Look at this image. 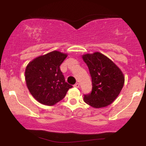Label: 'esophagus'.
Listing matches in <instances>:
<instances>
[{"label": "esophagus", "mask_w": 146, "mask_h": 146, "mask_svg": "<svg viewBox=\"0 0 146 146\" xmlns=\"http://www.w3.org/2000/svg\"><path fill=\"white\" fill-rule=\"evenodd\" d=\"M74 86L76 87V88H79L80 87V84L79 83H76L74 85Z\"/></svg>", "instance_id": "1"}]
</instances>
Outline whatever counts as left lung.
<instances>
[{"label": "left lung", "mask_w": 146, "mask_h": 146, "mask_svg": "<svg viewBox=\"0 0 146 146\" xmlns=\"http://www.w3.org/2000/svg\"><path fill=\"white\" fill-rule=\"evenodd\" d=\"M92 78V88L84 94V100L96 108L107 106L113 102L122 89L124 77L111 60L100 52L84 55Z\"/></svg>", "instance_id": "obj_1"}]
</instances>
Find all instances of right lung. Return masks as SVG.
Here are the masks:
<instances>
[{"mask_svg": "<svg viewBox=\"0 0 146 146\" xmlns=\"http://www.w3.org/2000/svg\"><path fill=\"white\" fill-rule=\"evenodd\" d=\"M67 55L53 51L31 62L25 71L27 87L40 103L52 106L65 97L72 86L65 82L60 68Z\"/></svg>", "mask_w": 146, "mask_h": 146, "instance_id": "add662e5", "label": "right lung"}]
</instances>
